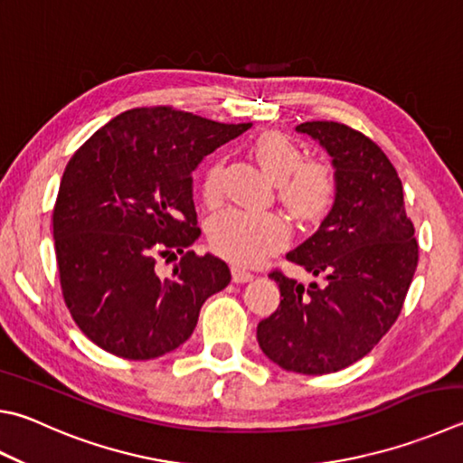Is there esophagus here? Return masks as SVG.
I'll use <instances>...</instances> for the list:
<instances>
[{"label":"esophagus","mask_w":463,"mask_h":463,"mask_svg":"<svg viewBox=\"0 0 463 463\" xmlns=\"http://www.w3.org/2000/svg\"><path fill=\"white\" fill-rule=\"evenodd\" d=\"M253 273L250 271H247V269H242V267H232V281L234 283H247V281H250L253 279Z\"/></svg>","instance_id":"1"}]
</instances>
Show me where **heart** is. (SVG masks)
Returning <instances> with one entry per match:
<instances>
[{
	"label": "heart",
	"mask_w": 463,
	"mask_h": 463,
	"mask_svg": "<svg viewBox=\"0 0 463 463\" xmlns=\"http://www.w3.org/2000/svg\"><path fill=\"white\" fill-rule=\"evenodd\" d=\"M250 154L269 178L275 180L277 200L299 222H317L334 206L338 180L319 159H306L298 141L279 131H265L253 141ZM204 204L214 208L222 200V159H210L203 184ZM289 239V229L275 213L224 210L208 222V242L216 255L239 265H255L273 255Z\"/></svg>",
	"instance_id": "heart-1"
}]
</instances>
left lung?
Instances as JSON below:
<instances>
[{
  "mask_svg": "<svg viewBox=\"0 0 463 463\" xmlns=\"http://www.w3.org/2000/svg\"><path fill=\"white\" fill-rule=\"evenodd\" d=\"M298 131L327 149L338 180L330 214L288 253L322 281L304 288L273 269L283 299L259 322L257 340L285 371L330 374L366 356L397 322L419 245L399 174L371 137L335 121H306Z\"/></svg>",
  "mask_w": 463,
  "mask_h": 463,
  "instance_id": "obj_1",
  "label": "left lung"
}]
</instances>
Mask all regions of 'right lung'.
I'll list each match as a JSON object with an SVG mask.
<instances>
[{"instance_id": "obj_1", "label": "right lung", "mask_w": 463, "mask_h": 463, "mask_svg": "<svg viewBox=\"0 0 463 463\" xmlns=\"http://www.w3.org/2000/svg\"><path fill=\"white\" fill-rule=\"evenodd\" d=\"M249 128L137 107L74 151L52 210L56 265L66 307L99 348L129 360L172 352L231 283L224 260L190 250L200 237L192 172ZM175 256L164 274L158 260Z\"/></svg>"}]
</instances>
